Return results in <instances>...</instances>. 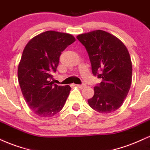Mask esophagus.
<instances>
[{"mask_svg": "<svg viewBox=\"0 0 150 150\" xmlns=\"http://www.w3.org/2000/svg\"><path fill=\"white\" fill-rule=\"evenodd\" d=\"M86 86V84H81V85H77V87L79 88H81V89L84 88Z\"/></svg>", "mask_w": 150, "mask_h": 150, "instance_id": "esophagus-1", "label": "esophagus"}]
</instances>
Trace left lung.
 Returning a JSON list of instances; mask_svg holds the SVG:
<instances>
[{"label":"left lung","instance_id":"obj_1","mask_svg":"<svg viewBox=\"0 0 150 150\" xmlns=\"http://www.w3.org/2000/svg\"><path fill=\"white\" fill-rule=\"evenodd\" d=\"M88 54L93 74L102 79L94 87V96L88 100L98 112L109 114L122 105L132 81V63L129 52L119 38L96 30L76 36Z\"/></svg>","mask_w":150,"mask_h":150}]
</instances>
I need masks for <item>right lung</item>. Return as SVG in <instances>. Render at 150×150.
<instances>
[{
  "label": "right lung",
  "instance_id": "add662e5",
  "mask_svg": "<svg viewBox=\"0 0 150 150\" xmlns=\"http://www.w3.org/2000/svg\"><path fill=\"white\" fill-rule=\"evenodd\" d=\"M76 40L72 35L47 31L33 37L23 50L18 81L29 108L36 115L50 117L64 107L71 87L50 81L62 52Z\"/></svg>",
  "mask_w": 150,
  "mask_h": 150
}]
</instances>
